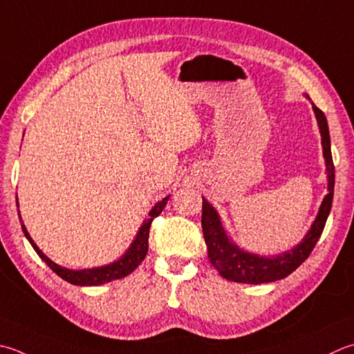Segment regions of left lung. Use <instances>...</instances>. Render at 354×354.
Instances as JSON below:
<instances>
[{
    "instance_id": "left-lung-1",
    "label": "left lung",
    "mask_w": 354,
    "mask_h": 354,
    "mask_svg": "<svg viewBox=\"0 0 354 354\" xmlns=\"http://www.w3.org/2000/svg\"><path fill=\"white\" fill-rule=\"evenodd\" d=\"M313 110L322 136V149L328 178V193L325 195L319 207V213H317L315 223L311 224L308 233L296 247L276 256H259L244 252L227 236L224 227L221 224L218 212L213 209V205L207 203V199L203 198V219H201V225H203L204 239L207 250H209V259L223 278L241 283H264L283 279L290 273H293L308 258L316 242L319 241L331 210V203H333L335 164L333 158H331L327 118L315 104Z\"/></svg>"
}]
</instances>
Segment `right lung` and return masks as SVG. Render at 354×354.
<instances>
[{
    "mask_svg": "<svg viewBox=\"0 0 354 354\" xmlns=\"http://www.w3.org/2000/svg\"><path fill=\"white\" fill-rule=\"evenodd\" d=\"M169 198H170V195L165 196L162 201H158L156 205L149 213V219H145L142 225L140 227V230H138L133 242H131V245L129 247V250L124 253L120 259L112 262V264L95 267V268H84V270H71V268L61 267L58 264H55L52 259H48L47 256L39 250L38 245L35 244L33 239L30 238V234H29V232H27L26 225L23 224V221H21L19 210H18V216H19L21 227H23L24 236L32 244L33 250L38 253L39 258L43 259L46 264L59 276V278L73 283V286L90 287V286H101V283H106L110 281L126 278L127 274H130L138 266L141 264L142 259L145 258V254H147V252H149V232H150L151 221H153L156 216H159V213L164 210V207H165V204H167ZM17 205H18V198H17Z\"/></svg>",
    "mask_w": 354,
    "mask_h": 354,
    "instance_id": "obj_1",
    "label": "right lung"
}]
</instances>
